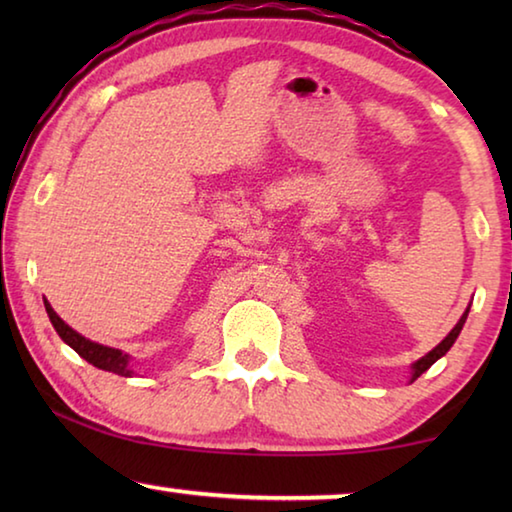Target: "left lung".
Here are the masks:
<instances>
[{
	"label": "left lung",
	"instance_id": "left-lung-1",
	"mask_svg": "<svg viewBox=\"0 0 512 512\" xmlns=\"http://www.w3.org/2000/svg\"><path fill=\"white\" fill-rule=\"evenodd\" d=\"M467 311H470V309H465V314L461 316V320H458V323H456V327L452 329V332H449V334L445 336V341H443V343H438L436 348H433V350L427 354V357H422L420 361H415V363H413V379H418L424 370H429V368L433 366V363H436L440 357H443V354H447V350H449V348H452L454 341L458 339V334H461L463 325H465Z\"/></svg>",
	"mask_w": 512,
	"mask_h": 512
}]
</instances>
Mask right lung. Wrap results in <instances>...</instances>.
I'll list each match as a JSON object with an SVG mask.
<instances>
[{"instance_id": "add662e5", "label": "right lung", "mask_w": 512, "mask_h": 512, "mask_svg": "<svg viewBox=\"0 0 512 512\" xmlns=\"http://www.w3.org/2000/svg\"><path fill=\"white\" fill-rule=\"evenodd\" d=\"M45 309H47L51 325H54L60 339H63L69 345V348L79 354V357H83L85 361L92 363V366L101 368V370L115 372V375H121V377H131L133 375V370L128 368V354H124L121 350H115V348H106V345L92 343L90 339H85V336H81L79 332H74L72 327L65 325L63 320H60V316L56 314L54 309H51L47 300H45Z\"/></svg>"}]
</instances>
